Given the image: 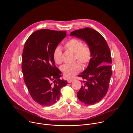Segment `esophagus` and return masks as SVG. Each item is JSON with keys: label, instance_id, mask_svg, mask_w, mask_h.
Segmentation results:
<instances>
[{"label": "esophagus", "instance_id": "obj_1", "mask_svg": "<svg viewBox=\"0 0 133 133\" xmlns=\"http://www.w3.org/2000/svg\"><path fill=\"white\" fill-rule=\"evenodd\" d=\"M73 81H74L73 79H71V80H69L68 81V83H71V82H72Z\"/></svg>", "mask_w": 133, "mask_h": 133}]
</instances>
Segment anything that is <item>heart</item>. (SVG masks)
Returning <instances> with one entry per match:
<instances>
[{"label":"heart","mask_w":133,"mask_h":133,"mask_svg":"<svg viewBox=\"0 0 133 133\" xmlns=\"http://www.w3.org/2000/svg\"><path fill=\"white\" fill-rule=\"evenodd\" d=\"M64 48L74 53L75 59H78L83 66H86L90 62L91 59V52L90 48L83 44V42L78 39L72 38L69 40L64 44ZM53 59L56 63L60 64L62 62V51L60 47H56L53 51ZM81 69V65L79 62L76 61L71 64L63 65L61 67V71L65 78H72L79 73Z\"/></svg>","instance_id":"1"}]
</instances>
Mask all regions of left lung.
<instances>
[{"label":"left lung","instance_id":"8db88e82","mask_svg":"<svg viewBox=\"0 0 133 133\" xmlns=\"http://www.w3.org/2000/svg\"><path fill=\"white\" fill-rule=\"evenodd\" d=\"M70 36L85 41L91 52L87 68L79 76L83 79L77 92V97L83 103L92 105L99 102L107 94L112 74L111 52L103 37L90 28L75 30Z\"/></svg>","mask_w":133,"mask_h":133}]
</instances>
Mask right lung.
I'll return each mask as SVG.
<instances>
[{"label": "right lung", "instance_id": "add662e5", "mask_svg": "<svg viewBox=\"0 0 133 133\" xmlns=\"http://www.w3.org/2000/svg\"><path fill=\"white\" fill-rule=\"evenodd\" d=\"M66 36L65 31L42 29L33 33L26 41L22 53L24 81L33 99L43 106L56 103L60 90L68 82L55 65L53 53Z\"/></svg>", "mask_w": 133, "mask_h": 133}]
</instances>
